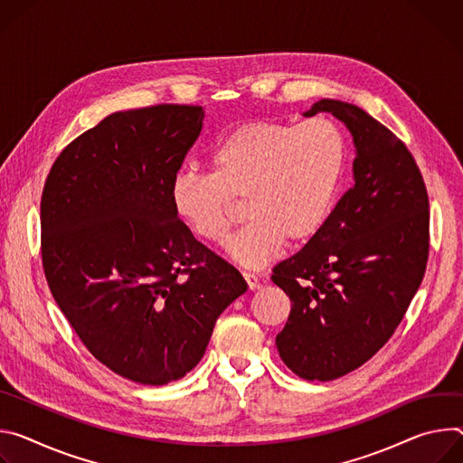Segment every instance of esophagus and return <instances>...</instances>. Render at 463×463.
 Instances as JSON below:
<instances>
[{"instance_id":"1","label":"esophagus","mask_w":463,"mask_h":463,"mask_svg":"<svg viewBox=\"0 0 463 463\" xmlns=\"http://www.w3.org/2000/svg\"><path fill=\"white\" fill-rule=\"evenodd\" d=\"M242 278H244V281H246V285H248L250 290H255V288L260 287V279H258V276H255V274H251V272H242Z\"/></svg>"}]
</instances>
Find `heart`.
Here are the masks:
<instances>
[{
    "label": "heart",
    "instance_id": "heart-1",
    "mask_svg": "<svg viewBox=\"0 0 463 463\" xmlns=\"http://www.w3.org/2000/svg\"><path fill=\"white\" fill-rule=\"evenodd\" d=\"M212 173L182 171L173 205L194 235L221 242L246 198L250 222L226 242L230 258L260 269L285 241L303 244L329 221L347 167V141L336 123L313 118L299 125L272 119L242 123L210 154Z\"/></svg>",
    "mask_w": 463,
    "mask_h": 463
}]
</instances>
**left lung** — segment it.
<instances>
[{
  "instance_id": "1",
  "label": "left lung",
  "mask_w": 463,
  "mask_h": 463,
  "mask_svg": "<svg viewBox=\"0 0 463 463\" xmlns=\"http://www.w3.org/2000/svg\"><path fill=\"white\" fill-rule=\"evenodd\" d=\"M353 136V185L322 232L274 267L290 298L276 336L301 379L333 381L363 366L390 340L418 292L429 260V194L406 145L363 109L322 99Z\"/></svg>"
}]
</instances>
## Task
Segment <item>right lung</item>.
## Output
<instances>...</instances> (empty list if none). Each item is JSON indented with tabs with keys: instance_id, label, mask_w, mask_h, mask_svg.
Returning a JSON list of instances; mask_svg holds the SVG:
<instances>
[{
	"instance_id": "right-lung-1",
	"label": "right lung",
	"mask_w": 463,
	"mask_h": 463,
	"mask_svg": "<svg viewBox=\"0 0 463 463\" xmlns=\"http://www.w3.org/2000/svg\"><path fill=\"white\" fill-rule=\"evenodd\" d=\"M202 121V107L189 105L110 114L61 152L42 193L51 294L97 361L139 384L191 372L248 288L173 205Z\"/></svg>"
}]
</instances>
